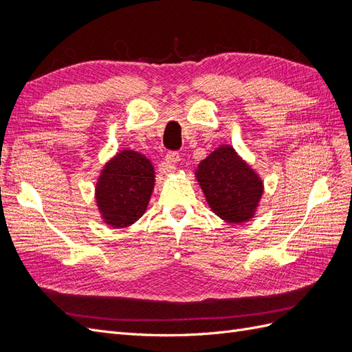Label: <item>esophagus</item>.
<instances>
[{
	"mask_svg": "<svg viewBox=\"0 0 352 352\" xmlns=\"http://www.w3.org/2000/svg\"><path fill=\"white\" fill-rule=\"evenodd\" d=\"M180 162V154L177 151H168L166 154V163H167V172H173L176 168L175 166Z\"/></svg>",
	"mask_w": 352,
	"mask_h": 352,
	"instance_id": "1",
	"label": "esophagus"
}]
</instances>
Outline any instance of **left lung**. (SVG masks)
I'll return each instance as SVG.
<instances>
[{"instance_id":"obj_1","label":"left lung","mask_w":352,"mask_h":352,"mask_svg":"<svg viewBox=\"0 0 352 352\" xmlns=\"http://www.w3.org/2000/svg\"><path fill=\"white\" fill-rule=\"evenodd\" d=\"M197 179L211 210L229 223L250 220L263 194L258 176L229 145L202 160Z\"/></svg>"}]
</instances>
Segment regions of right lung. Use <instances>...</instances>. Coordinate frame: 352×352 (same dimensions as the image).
I'll use <instances>...</instances> for the list:
<instances>
[{"label": "right lung", "mask_w": 352, "mask_h": 352, "mask_svg": "<svg viewBox=\"0 0 352 352\" xmlns=\"http://www.w3.org/2000/svg\"><path fill=\"white\" fill-rule=\"evenodd\" d=\"M154 188L150 160L136 151H123L104 167L97 185L102 217L113 228H126L140 219Z\"/></svg>", "instance_id": "add662e5"}]
</instances>
